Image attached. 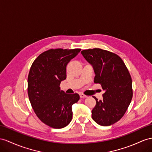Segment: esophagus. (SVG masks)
I'll list each match as a JSON object with an SVG mask.
<instances>
[{
    "label": "esophagus",
    "mask_w": 152,
    "mask_h": 152,
    "mask_svg": "<svg viewBox=\"0 0 152 152\" xmlns=\"http://www.w3.org/2000/svg\"><path fill=\"white\" fill-rule=\"evenodd\" d=\"M80 97L81 98H87V96H85L83 94H81V93H80Z\"/></svg>",
    "instance_id": "esophagus-1"
}]
</instances>
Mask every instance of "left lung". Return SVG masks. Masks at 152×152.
<instances>
[{"mask_svg": "<svg viewBox=\"0 0 152 152\" xmlns=\"http://www.w3.org/2000/svg\"><path fill=\"white\" fill-rule=\"evenodd\" d=\"M81 54L93 67L94 83L104 91L103 100L96 101L92 118L102 126L118 122L125 114L133 96L132 81L125 64L117 54L99 48L83 50Z\"/></svg>", "mask_w": 152, "mask_h": 152, "instance_id": "8db88e82", "label": "left lung"}]
</instances>
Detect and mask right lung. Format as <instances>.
Wrapping results in <instances>:
<instances>
[{
	"mask_svg": "<svg viewBox=\"0 0 152 152\" xmlns=\"http://www.w3.org/2000/svg\"><path fill=\"white\" fill-rule=\"evenodd\" d=\"M80 49H50L39 55L31 67L28 78V96L38 118L54 128L67 126L72 118V106L78 102L77 94L60 90L67 77L66 67Z\"/></svg>",
	"mask_w": 152,
	"mask_h": 152,
	"instance_id": "right-lung-1",
	"label": "right lung"
}]
</instances>
